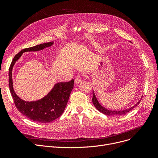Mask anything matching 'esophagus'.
Here are the masks:
<instances>
[{"label": "esophagus", "mask_w": 158, "mask_h": 158, "mask_svg": "<svg viewBox=\"0 0 158 158\" xmlns=\"http://www.w3.org/2000/svg\"><path fill=\"white\" fill-rule=\"evenodd\" d=\"M74 81H75V83H76V84H79V83H80V82H81L82 79H81V78L80 77L77 76V77H76V78H75Z\"/></svg>", "instance_id": "esophagus-1"}]
</instances>
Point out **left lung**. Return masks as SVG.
Masks as SVG:
<instances>
[{"label": "left lung", "mask_w": 158, "mask_h": 158, "mask_svg": "<svg viewBox=\"0 0 158 158\" xmlns=\"http://www.w3.org/2000/svg\"><path fill=\"white\" fill-rule=\"evenodd\" d=\"M92 102H93V104L95 106V107L97 108V110H98L99 111L102 113L103 114H106V115H108V116H111V115H122V114H125L126 113H128L129 111H130L131 110H132V109L134 108V107L135 106H136L137 105H138L139 104V102H138L137 104H136L134 106H132V107H131V108L129 109H127V110H122V111H111V110H107L106 108H104V107H102L100 104H99V102H98L97 99L95 97V95L94 92L93 91V98H92Z\"/></svg>", "instance_id": "1"}]
</instances>
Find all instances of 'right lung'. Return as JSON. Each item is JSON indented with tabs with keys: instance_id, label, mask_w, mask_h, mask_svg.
Wrapping results in <instances>:
<instances>
[{
	"instance_id": "1",
	"label": "right lung",
	"mask_w": 158,
	"mask_h": 158,
	"mask_svg": "<svg viewBox=\"0 0 158 158\" xmlns=\"http://www.w3.org/2000/svg\"><path fill=\"white\" fill-rule=\"evenodd\" d=\"M53 42L40 44L32 47L24 48L14 57L9 69V86L13 101L17 110L32 121L48 123L59 118L63 113L68 102L70 93L73 88L74 80L59 82L45 97L36 101H25L15 94L13 87L12 70L16 61L25 52L38 51L51 47Z\"/></svg>"
}]
</instances>
